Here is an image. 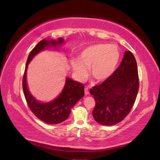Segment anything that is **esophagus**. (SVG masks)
I'll use <instances>...</instances> for the list:
<instances>
[{
  "mask_svg": "<svg viewBox=\"0 0 160 160\" xmlns=\"http://www.w3.org/2000/svg\"><path fill=\"white\" fill-rule=\"evenodd\" d=\"M84 93H85V95H88L89 93V90L87 87L84 88Z\"/></svg>",
  "mask_w": 160,
  "mask_h": 160,
  "instance_id": "34e87169",
  "label": "esophagus"
}]
</instances>
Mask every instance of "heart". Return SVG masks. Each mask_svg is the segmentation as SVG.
Instances as JSON below:
<instances>
[{"label": "heart", "mask_w": 160, "mask_h": 160, "mask_svg": "<svg viewBox=\"0 0 160 160\" xmlns=\"http://www.w3.org/2000/svg\"><path fill=\"white\" fill-rule=\"evenodd\" d=\"M118 47L108 44H98L84 49L78 60H73L72 69L78 80L82 81L89 73L97 82H103L113 73L120 60Z\"/></svg>", "instance_id": "1"}]
</instances>
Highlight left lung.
Here are the masks:
<instances>
[{"mask_svg": "<svg viewBox=\"0 0 160 160\" xmlns=\"http://www.w3.org/2000/svg\"><path fill=\"white\" fill-rule=\"evenodd\" d=\"M138 90L137 62L132 53L127 51L113 73L90 89L96 101L92 112L95 120L105 126L123 120L133 106Z\"/></svg>", "mask_w": 160, "mask_h": 160, "instance_id": "obj_1", "label": "left lung"}]
</instances>
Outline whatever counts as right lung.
I'll return each instance as SVG.
<instances>
[{"mask_svg":"<svg viewBox=\"0 0 160 160\" xmlns=\"http://www.w3.org/2000/svg\"><path fill=\"white\" fill-rule=\"evenodd\" d=\"M63 41V39L60 38L57 41L42 40L37 44L29 54L22 79L23 92L30 110L40 120L50 124L60 123L69 118L71 108L84 96V84L67 78L62 93L56 100L48 103H41L37 101L29 93L27 84L26 73L29 63L37 53L45 49V47H56L62 44Z\"/></svg>","mask_w":160,"mask_h":160,"instance_id":"obj_1","label":"right lung"}]
</instances>
